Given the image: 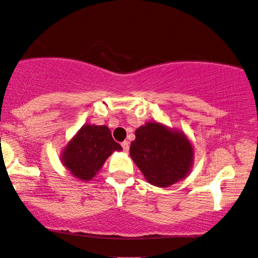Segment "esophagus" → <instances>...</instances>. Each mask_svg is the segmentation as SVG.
Returning a JSON list of instances; mask_svg holds the SVG:
<instances>
[{"label":"esophagus","instance_id":"1","mask_svg":"<svg viewBox=\"0 0 258 258\" xmlns=\"http://www.w3.org/2000/svg\"><path fill=\"white\" fill-rule=\"evenodd\" d=\"M122 148H123V151H124V153H128L129 151V142L128 141H124V142H122Z\"/></svg>","mask_w":258,"mask_h":258}]
</instances>
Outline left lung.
I'll use <instances>...</instances> for the list:
<instances>
[{
  "instance_id": "1",
  "label": "left lung",
  "mask_w": 258,
  "mask_h": 258,
  "mask_svg": "<svg viewBox=\"0 0 258 258\" xmlns=\"http://www.w3.org/2000/svg\"><path fill=\"white\" fill-rule=\"evenodd\" d=\"M130 156L148 183L168 188L184 179L194 165V147L181 130L147 122L135 132Z\"/></svg>"
}]
</instances>
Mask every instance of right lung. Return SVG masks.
<instances>
[{"mask_svg": "<svg viewBox=\"0 0 258 258\" xmlns=\"http://www.w3.org/2000/svg\"><path fill=\"white\" fill-rule=\"evenodd\" d=\"M121 150L107 125L84 124L62 150L61 162L74 177L91 181L107 158Z\"/></svg>", "mask_w": 258, "mask_h": 258, "instance_id": "obj_1", "label": "right lung"}]
</instances>
